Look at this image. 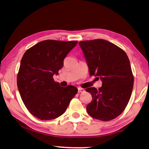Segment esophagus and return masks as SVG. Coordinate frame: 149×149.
I'll list each match as a JSON object with an SVG mask.
<instances>
[{"label":"esophagus","instance_id":"1","mask_svg":"<svg viewBox=\"0 0 149 149\" xmlns=\"http://www.w3.org/2000/svg\"><path fill=\"white\" fill-rule=\"evenodd\" d=\"M84 92H85V89L80 87L78 88V93H84Z\"/></svg>","mask_w":149,"mask_h":149}]
</instances>
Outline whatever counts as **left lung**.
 Segmentation results:
<instances>
[{"instance_id": "left-lung-1", "label": "left lung", "mask_w": 149, "mask_h": 149, "mask_svg": "<svg viewBox=\"0 0 149 149\" xmlns=\"http://www.w3.org/2000/svg\"><path fill=\"white\" fill-rule=\"evenodd\" d=\"M91 76L95 75L102 82L99 89H86L92 96L87 106L91 116L101 121L117 118L125 110L132 95L133 82L130 60L123 50L104 39L79 42Z\"/></svg>"}]
</instances>
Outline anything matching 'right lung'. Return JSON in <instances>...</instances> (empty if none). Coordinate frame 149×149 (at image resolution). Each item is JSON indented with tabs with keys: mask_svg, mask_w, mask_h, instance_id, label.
<instances>
[{
	"mask_svg": "<svg viewBox=\"0 0 149 149\" xmlns=\"http://www.w3.org/2000/svg\"><path fill=\"white\" fill-rule=\"evenodd\" d=\"M77 44V41L45 40L29 48L22 57L17 88L27 109L38 119L50 120L60 116L77 94V88L60 87L53 79Z\"/></svg>",
	"mask_w": 149,
	"mask_h": 149,
	"instance_id": "add662e5",
	"label": "right lung"
}]
</instances>
